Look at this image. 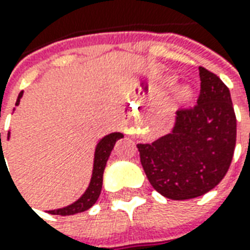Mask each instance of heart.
I'll list each match as a JSON object with an SVG mask.
<instances>
[{
  "mask_svg": "<svg viewBox=\"0 0 250 250\" xmlns=\"http://www.w3.org/2000/svg\"><path fill=\"white\" fill-rule=\"evenodd\" d=\"M177 95H179V97H181V99H187V97L189 96V90L186 88L180 89L179 92H177Z\"/></svg>",
  "mask_w": 250,
  "mask_h": 250,
  "instance_id": "b5f03b06",
  "label": "heart"
}]
</instances>
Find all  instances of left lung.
<instances>
[{"mask_svg":"<svg viewBox=\"0 0 250 250\" xmlns=\"http://www.w3.org/2000/svg\"><path fill=\"white\" fill-rule=\"evenodd\" d=\"M199 76L196 105L176 112L169 134L137 145L151 187L172 200L198 198L215 188L234 154L237 119L230 90L204 67Z\"/></svg>","mask_w":250,"mask_h":250,"instance_id":"1","label":"left lung"}]
</instances>
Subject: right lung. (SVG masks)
<instances>
[{"label": "right lung", "instance_id": "obj_1", "mask_svg": "<svg viewBox=\"0 0 250 250\" xmlns=\"http://www.w3.org/2000/svg\"><path fill=\"white\" fill-rule=\"evenodd\" d=\"M22 97V92H20V95L17 97L16 101V105H19L20 99ZM10 132H8V139H9ZM123 138L122 132H112V134H108L105 137L99 141L97 146H96L95 151V162H93V172H92V179L89 183L88 189L85 191L81 198L78 199L77 202H74L70 206H66L63 208H58V210H51L48 211L52 215H73V214H78V212H83V211L89 210L93 204L97 202V199L100 196L101 187H103V173H104V169L107 165L108 158L109 154L112 151L113 146L118 139ZM0 146H1V132H0ZM3 151L2 146H1L0 151V160L3 158Z\"/></svg>", "mask_w": 250, "mask_h": 250}]
</instances>
